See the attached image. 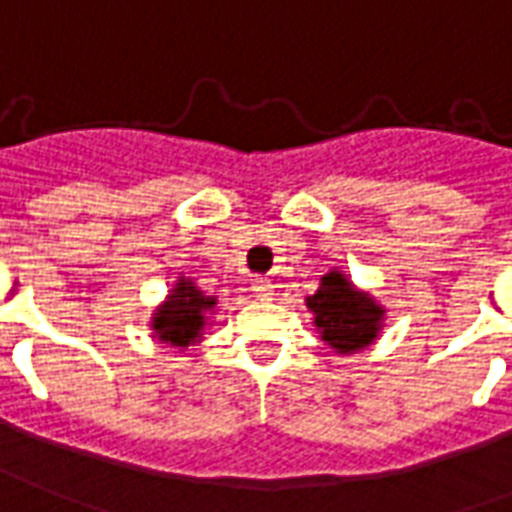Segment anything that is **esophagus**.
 <instances>
[{
    "label": "esophagus",
    "mask_w": 512,
    "mask_h": 512,
    "mask_svg": "<svg viewBox=\"0 0 512 512\" xmlns=\"http://www.w3.org/2000/svg\"><path fill=\"white\" fill-rule=\"evenodd\" d=\"M252 293H255V298H260V301H271V298H274V287H271L268 279H255V282H252Z\"/></svg>",
    "instance_id": "esophagus-1"
}]
</instances>
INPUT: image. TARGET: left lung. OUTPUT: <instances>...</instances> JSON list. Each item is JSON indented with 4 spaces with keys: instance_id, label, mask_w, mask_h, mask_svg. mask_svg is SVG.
Here are the masks:
<instances>
[{
    "instance_id": "8db88e82",
    "label": "left lung",
    "mask_w": 512,
    "mask_h": 512,
    "mask_svg": "<svg viewBox=\"0 0 512 512\" xmlns=\"http://www.w3.org/2000/svg\"><path fill=\"white\" fill-rule=\"evenodd\" d=\"M306 309L314 314V328L336 355H352L377 342L385 325V306L352 285L339 268L323 274L317 293L306 295Z\"/></svg>"
}]
</instances>
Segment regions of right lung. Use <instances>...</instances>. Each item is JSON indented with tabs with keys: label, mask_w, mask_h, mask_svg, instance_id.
Returning a JSON list of instances; mask_svg holds the SVG:
<instances>
[{
	"label": "right lung",
	"mask_w": 512,
	"mask_h": 512,
	"mask_svg": "<svg viewBox=\"0 0 512 512\" xmlns=\"http://www.w3.org/2000/svg\"><path fill=\"white\" fill-rule=\"evenodd\" d=\"M217 312V298L206 295L189 276H179L165 295L154 314L149 328L160 344L187 350L189 344H198L208 328L211 314Z\"/></svg>",
	"instance_id": "1"
}]
</instances>
